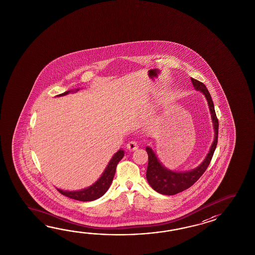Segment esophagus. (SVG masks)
I'll use <instances>...</instances> for the list:
<instances>
[{
	"mask_svg": "<svg viewBox=\"0 0 255 255\" xmlns=\"http://www.w3.org/2000/svg\"><path fill=\"white\" fill-rule=\"evenodd\" d=\"M137 147H138V144L136 141H130L127 144V148L130 151H134L135 149H137Z\"/></svg>",
	"mask_w": 255,
	"mask_h": 255,
	"instance_id": "34e87169",
	"label": "esophagus"
}]
</instances>
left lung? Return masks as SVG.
<instances>
[{
  "mask_svg": "<svg viewBox=\"0 0 255 255\" xmlns=\"http://www.w3.org/2000/svg\"><path fill=\"white\" fill-rule=\"evenodd\" d=\"M193 87L197 91H200L206 98L210 113L212 115V126L214 131V139L212 142L210 150L208 152L203 161L197 168L186 170V171H176L166 168L163 165L157 154L150 146H146V151L148 155V165L146 168V180L152 189L163 195H175L183 190L189 189L190 186L195 183L200 179L201 175L205 172L209 164L211 163L213 153L216 149L218 143V130L219 122L217 120L214 105L212 102V97L208 91L207 87L201 82L190 78Z\"/></svg>",
  "mask_w": 255,
  "mask_h": 255,
  "instance_id": "8db88e82",
  "label": "left lung"
}]
</instances>
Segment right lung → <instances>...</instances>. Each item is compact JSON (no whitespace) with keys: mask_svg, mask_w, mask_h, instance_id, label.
I'll return each instance as SVG.
<instances>
[{"mask_svg":"<svg viewBox=\"0 0 255 255\" xmlns=\"http://www.w3.org/2000/svg\"><path fill=\"white\" fill-rule=\"evenodd\" d=\"M79 90V88H75L72 90H68L66 92L58 95L57 97H64L68 95L69 93H76ZM125 151L120 148L119 151L115 153L112 158L109 160L108 166L105 168L103 173L100 176V178L94 183V184L82 189L79 190H64L61 189H57L61 194L66 196L70 199H74L76 201H92L98 200L108 191L110 185L114 179L116 168L118 164L122 157H124Z\"/></svg>","mask_w":255,"mask_h":255,"instance_id":"right-lung-1","label":"right lung"}]
</instances>
